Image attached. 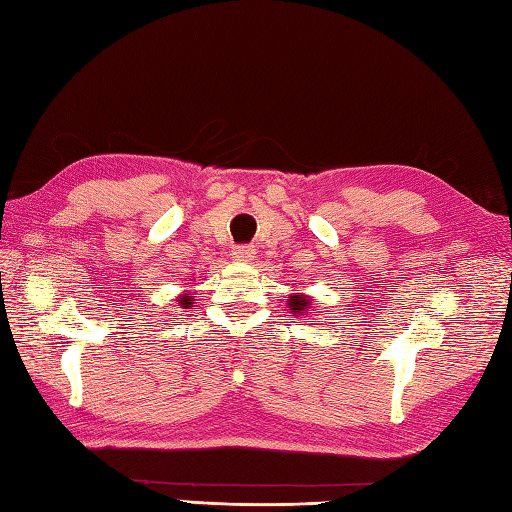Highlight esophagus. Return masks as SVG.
Here are the masks:
<instances>
[{"mask_svg": "<svg viewBox=\"0 0 512 512\" xmlns=\"http://www.w3.org/2000/svg\"><path fill=\"white\" fill-rule=\"evenodd\" d=\"M231 255L237 259V262H250L255 257V248L253 246H233Z\"/></svg>", "mask_w": 512, "mask_h": 512, "instance_id": "1", "label": "esophagus"}]
</instances>
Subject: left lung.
I'll use <instances>...</instances> for the list:
<instances>
[{
	"label": "left lung",
	"instance_id": "8db88e82",
	"mask_svg": "<svg viewBox=\"0 0 512 512\" xmlns=\"http://www.w3.org/2000/svg\"><path fill=\"white\" fill-rule=\"evenodd\" d=\"M288 301H290L292 314H303V310H308L312 306V299L303 297V295H295V297H290Z\"/></svg>",
	"mask_w": 512,
	"mask_h": 512
}]
</instances>
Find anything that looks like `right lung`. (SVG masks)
<instances>
[{"mask_svg":"<svg viewBox=\"0 0 512 512\" xmlns=\"http://www.w3.org/2000/svg\"><path fill=\"white\" fill-rule=\"evenodd\" d=\"M180 301H182V308H189V306H191V301H193V299H189V297H184V299H180Z\"/></svg>","mask_w":512,"mask_h":512,"instance_id":"right-lung-1","label":"right lung"}]
</instances>
